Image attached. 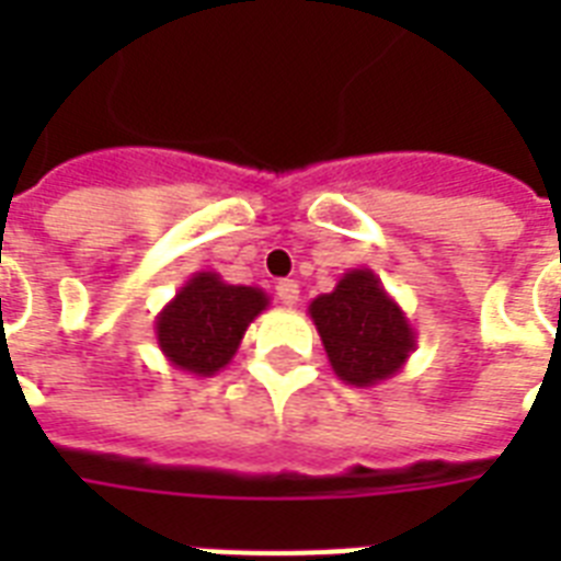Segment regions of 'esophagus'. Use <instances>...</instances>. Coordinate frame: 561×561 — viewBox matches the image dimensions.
Masks as SVG:
<instances>
[{"label": "esophagus", "instance_id": "1", "mask_svg": "<svg viewBox=\"0 0 561 561\" xmlns=\"http://www.w3.org/2000/svg\"><path fill=\"white\" fill-rule=\"evenodd\" d=\"M276 297H279L285 306H297V302H299V285L294 279H282L279 285H276Z\"/></svg>", "mask_w": 561, "mask_h": 561}]
</instances>
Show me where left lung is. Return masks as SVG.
I'll return each mask as SVG.
<instances>
[{
  "instance_id": "obj_1",
  "label": "left lung",
  "mask_w": 561,
  "mask_h": 561,
  "mask_svg": "<svg viewBox=\"0 0 561 561\" xmlns=\"http://www.w3.org/2000/svg\"><path fill=\"white\" fill-rule=\"evenodd\" d=\"M308 314L334 375L352 387L387 381L416 350L413 325L369 267L343 273L332 294L311 299Z\"/></svg>"
}]
</instances>
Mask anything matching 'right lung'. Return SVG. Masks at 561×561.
<instances>
[{
  "instance_id": "obj_1",
  "label": "right lung",
  "mask_w": 561,
  "mask_h": 561,
  "mask_svg": "<svg viewBox=\"0 0 561 561\" xmlns=\"http://www.w3.org/2000/svg\"><path fill=\"white\" fill-rule=\"evenodd\" d=\"M267 306L262 288L229 285L211 271L194 273L157 314V343L171 367L211 378L232 360L247 325Z\"/></svg>"
}]
</instances>
